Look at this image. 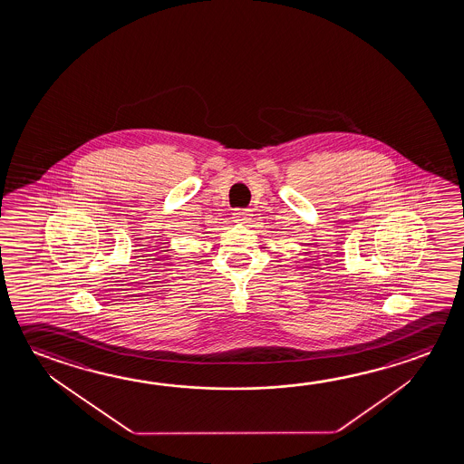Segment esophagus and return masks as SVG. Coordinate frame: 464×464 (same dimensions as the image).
<instances>
[{"mask_svg":"<svg viewBox=\"0 0 464 464\" xmlns=\"http://www.w3.org/2000/svg\"><path fill=\"white\" fill-rule=\"evenodd\" d=\"M251 217L252 213L249 208H235V212H233V218L239 223H247L251 220Z\"/></svg>","mask_w":464,"mask_h":464,"instance_id":"34e87169","label":"esophagus"}]
</instances>
